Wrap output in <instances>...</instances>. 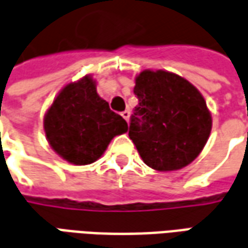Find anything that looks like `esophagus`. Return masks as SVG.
Segmentation results:
<instances>
[{
	"label": "esophagus",
	"instance_id": "esophagus-1",
	"mask_svg": "<svg viewBox=\"0 0 248 248\" xmlns=\"http://www.w3.org/2000/svg\"><path fill=\"white\" fill-rule=\"evenodd\" d=\"M121 116H123V119L125 121L129 120V116H131V112L129 110H124V112H121Z\"/></svg>",
	"mask_w": 248,
	"mask_h": 248
}]
</instances>
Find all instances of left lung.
I'll return each mask as SVG.
<instances>
[{"label": "left lung", "mask_w": 248, "mask_h": 248, "mask_svg": "<svg viewBox=\"0 0 248 248\" xmlns=\"http://www.w3.org/2000/svg\"><path fill=\"white\" fill-rule=\"evenodd\" d=\"M135 82L139 105L128 135L139 155L160 172L188 166L211 133V112L204 97L186 78L161 69L140 72Z\"/></svg>", "instance_id": "8db88e82"}]
</instances>
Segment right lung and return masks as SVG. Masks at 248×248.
<instances>
[{"label":"right lung","instance_id":"right-lung-1","mask_svg":"<svg viewBox=\"0 0 248 248\" xmlns=\"http://www.w3.org/2000/svg\"><path fill=\"white\" fill-rule=\"evenodd\" d=\"M49 145L64 160L85 166L101 157L110 140L128 131L127 121L99 96L96 81L87 75L66 84L44 116Z\"/></svg>","mask_w":248,"mask_h":248}]
</instances>
